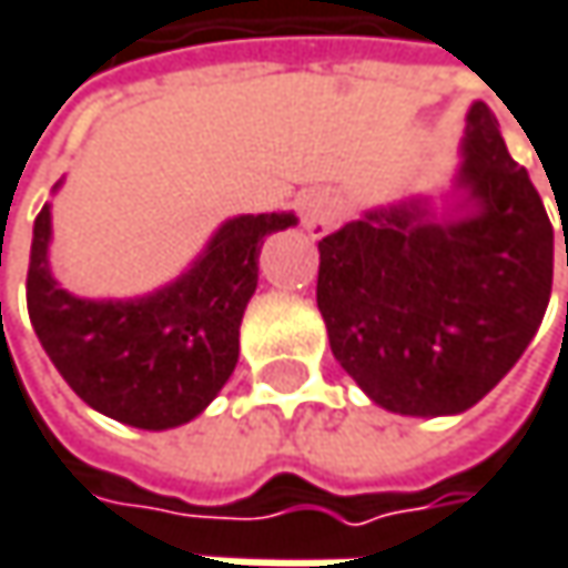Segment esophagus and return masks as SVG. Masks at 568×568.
<instances>
[{
  "instance_id": "34e87169",
  "label": "esophagus",
  "mask_w": 568,
  "mask_h": 568,
  "mask_svg": "<svg viewBox=\"0 0 568 568\" xmlns=\"http://www.w3.org/2000/svg\"><path fill=\"white\" fill-rule=\"evenodd\" d=\"M298 211H302V227L312 236H325L335 224V204L328 201V194L322 191H308L298 197Z\"/></svg>"
}]
</instances>
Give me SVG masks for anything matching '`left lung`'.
Returning a JSON list of instances; mask_svg holds the SVG:
<instances>
[{
  "instance_id": "1",
  "label": "left lung",
  "mask_w": 568,
  "mask_h": 568,
  "mask_svg": "<svg viewBox=\"0 0 568 568\" xmlns=\"http://www.w3.org/2000/svg\"><path fill=\"white\" fill-rule=\"evenodd\" d=\"M465 120L442 204L409 194L318 240L332 354L399 416L471 409L520 361L549 305L552 224L540 194L481 100Z\"/></svg>"
}]
</instances>
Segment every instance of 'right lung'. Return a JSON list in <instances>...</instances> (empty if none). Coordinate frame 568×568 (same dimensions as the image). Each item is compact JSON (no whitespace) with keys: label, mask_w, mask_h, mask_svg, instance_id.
Listing matches in <instances>:
<instances>
[{"label":"right lung","mask_w":568,"mask_h":568,"mask_svg":"<svg viewBox=\"0 0 568 568\" xmlns=\"http://www.w3.org/2000/svg\"><path fill=\"white\" fill-rule=\"evenodd\" d=\"M61 181L54 184V191ZM295 214L224 221L179 280L135 298H80L51 276V204L28 260V315L44 354L97 413L162 433L201 416L231 381L240 322L260 280V246Z\"/></svg>","instance_id":"add662e5"}]
</instances>
